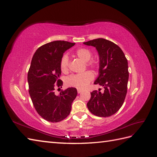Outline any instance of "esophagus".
I'll return each mask as SVG.
<instances>
[{
	"label": "esophagus",
	"mask_w": 157,
	"mask_h": 157,
	"mask_svg": "<svg viewBox=\"0 0 157 157\" xmlns=\"http://www.w3.org/2000/svg\"><path fill=\"white\" fill-rule=\"evenodd\" d=\"M82 92V90H80V89H78V90H77V92H78V94L81 93Z\"/></svg>",
	"instance_id": "1"
}]
</instances>
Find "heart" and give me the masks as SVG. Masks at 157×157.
Returning <instances> with one entry per match:
<instances>
[{
	"mask_svg": "<svg viewBox=\"0 0 157 157\" xmlns=\"http://www.w3.org/2000/svg\"><path fill=\"white\" fill-rule=\"evenodd\" d=\"M76 55L79 59L84 62H87L86 65L92 67H96L97 63L94 61H89L92 58V53L86 48H79L76 51ZM69 59L67 55H64L60 61V69L63 73H67L69 71ZM93 79V74L90 71L77 75H72L66 80V84L69 86L75 87L78 89H84Z\"/></svg>",
	"mask_w": 157,
	"mask_h": 157,
	"instance_id": "obj_1",
	"label": "heart"
}]
</instances>
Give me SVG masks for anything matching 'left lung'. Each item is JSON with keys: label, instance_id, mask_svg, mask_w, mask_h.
<instances>
[{"label": "left lung", "instance_id": "8db88e82", "mask_svg": "<svg viewBox=\"0 0 157 157\" xmlns=\"http://www.w3.org/2000/svg\"><path fill=\"white\" fill-rule=\"evenodd\" d=\"M84 44L95 47L98 52L99 76L94 84L105 89L103 93L100 90L90 93L87 107L94 115L110 117L119 110L126 96L129 77L127 59L120 47L110 40L99 38Z\"/></svg>", "mask_w": 157, "mask_h": 157}]
</instances>
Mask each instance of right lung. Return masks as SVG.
I'll return each mask as SVG.
<instances>
[{
    "mask_svg": "<svg viewBox=\"0 0 157 157\" xmlns=\"http://www.w3.org/2000/svg\"><path fill=\"white\" fill-rule=\"evenodd\" d=\"M75 43L56 40L39 47L33 56L27 74L29 92L36 112L46 121L58 122L71 112V105L77 97L75 88H68L55 94V86H62L60 61L64 52Z\"/></svg>",
    "mask_w": 157,
    "mask_h": 157,
    "instance_id": "1",
    "label": "right lung"
}]
</instances>
